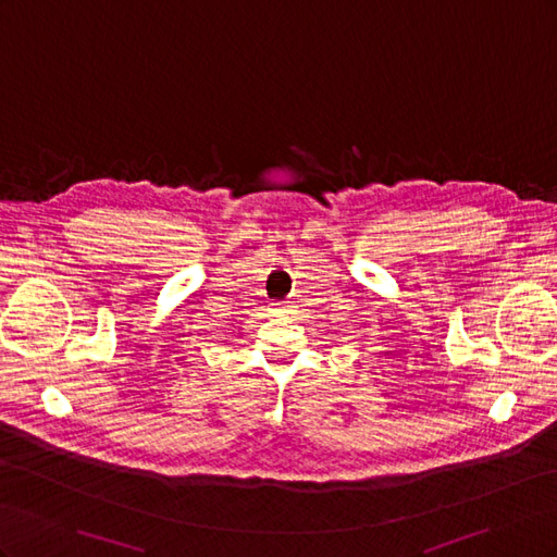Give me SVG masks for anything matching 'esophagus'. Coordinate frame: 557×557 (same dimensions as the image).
<instances>
[{"label":"esophagus","mask_w":557,"mask_h":557,"mask_svg":"<svg viewBox=\"0 0 557 557\" xmlns=\"http://www.w3.org/2000/svg\"><path fill=\"white\" fill-rule=\"evenodd\" d=\"M285 307H288V305H285Z\"/></svg>","instance_id":"obj_1"}]
</instances>
